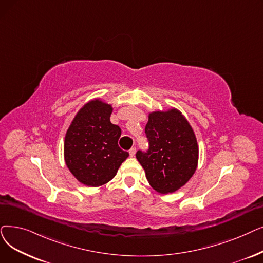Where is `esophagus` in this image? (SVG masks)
Masks as SVG:
<instances>
[{
    "label": "esophagus",
    "instance_id": "esophagus-1",
    "mask_svg": "<svg viewBox=\"0 0 263 263\" xmlns=\"http://www.w3.org/2000/svg\"><path fill=\"white\" fill-rule=\"evenodd\" d=\"M135 153H136V148H135V147H132L131 149L129 151V154H130L131 157H134V156H135Z\"/></svg>",
    "mask_w": 263,
    "mask_h": 263
}]
</instances>
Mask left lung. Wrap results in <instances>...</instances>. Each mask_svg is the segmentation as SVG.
<instances>
[{
  "label": "left lung",
  "instance_id": "1",
  "mask_svg": "<svg viewBox=\"0 0 263 263\" xmlns=\"http://www.w3.org/2000/svg\"><path fill=\"white\" fill-rule=\"evenodd\" d=\"M148 149L138 151L136 159L147 180L160 193H172L195 174L199 149L189 122L177 109L155 111L145 127Z\"/></svg>",
  "mask_w": 263,
  "mask_h": 263
}]
</instances>
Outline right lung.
Instances as JSON below:
<instances>
[{"instance_id":"1","label":"right lung","mask_w":263,"mask_h":263,"mask_svg":"<svg viewBox=\"0 0 263 263\" xmlns=\"http://www.w3.org/2000/svg\"><path fill=\"white\" fill-rule=\"evenodd\" d=\"M111 106L91 101L77 112L64 142V159L71 173L90 187L106 184L129 153L118 146L121 129L110 122Z\"/></svg>"}]
</instances>
